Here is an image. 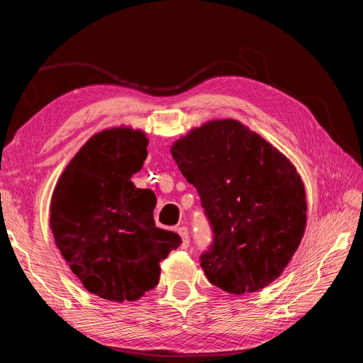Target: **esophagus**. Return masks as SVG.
Returning <instances> with one entry per match:
<instances>
[{"label":"esophagus","mask_w":363,"mask_h":363,"mask_svg":"<svg viewBox=\"0 0 363 363\" xmlns=\"http://www.w3.org/2000/svg\"><path fill=\"white\" fill-rule=\"evenodd\" d=\"M177 232H179V235L182 236V240H183L182 247L183 248H188L189 247V230H188V227L182 225V227L177 228Z\"/></svg>","instance_id":"obj_1"}]
</instances>
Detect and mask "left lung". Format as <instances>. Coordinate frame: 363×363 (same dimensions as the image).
<instances>
[{"label":"left lung","instance_id":"8db88e82","mask_svg":"<svg viewBox=\"0 0 363 363\" xmlns=\"http://www.w3.org/2000/svg\"><path fill=\"white\" fill-rule=\"evenodd\" d=\"M171 155L212 227V244L200 256L208 281L238 295L268 286L306 227V192L294 164L235 119L192 130Z\"/></svg>","mask_w":363,"mask_h":363}]
</instances>
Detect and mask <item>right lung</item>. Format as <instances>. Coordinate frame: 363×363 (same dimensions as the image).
Masks as SVG:
<instances>
[{
    "instance_id": "right-lung-1",
    "label": "right lung",
    "mask_w": 363,
    "mask_h": 363,
    "mask_svg": "<svg viewBox=\"0 0 363 363\" xmlns=\"http://www.w3.org/2000/svg\"><path fill=\"white\" fill-rule=\"evenodd\" d=\"M139 130L112 128L92 136L54 189L50 225L71 271L91 294L135 301L156 288L159 263L182 238L156 227V196L131 182L147 159Z\"/></svg>"
}]
</instances>
